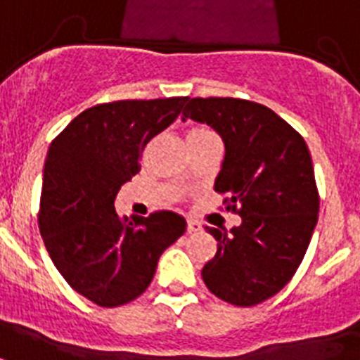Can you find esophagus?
<instances>
[{
  "instance_id": "obj_1",
  "label": "esophagus",
  "mask_w": 360,
  "mask_h": 360,
  "mask_svg": "<svg viewBox=\"0 0 360 360\" xmlns=\"http://www.w3.org/2000/svg\"><path fill=\"white\" fill-rule=\"evenodd\" d=\"M202 227H200L199 221H195V219H188V227H186V231L188 233H197V231H200Z\"/></svg>"
}]
</instances>
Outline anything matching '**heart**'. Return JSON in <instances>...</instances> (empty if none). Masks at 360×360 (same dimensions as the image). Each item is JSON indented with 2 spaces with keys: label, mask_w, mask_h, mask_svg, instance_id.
I'll list each match as a JSON object with an SVG mask.
<instances>
[{
  "label": "heart",
  "mask_w": 360,
  "mask_h": 360,
  "mask_svg": "<svg viewBox=\"0 0 360 360\" xmlns=\"http://www.w3.org/2000/svg\"><path fill=\"white\" fill-rule=\"evenodd\" d=\"M210 136H216L212 133L208 127H202V125H195L191 127L188 133V142H199V141H205V139H210Z\"/></svg>",
  "instance_id": "obj_1"
}]
</instances>
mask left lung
<instances>
[{
    "label": "left lung",
    "instance_id": "8db88e82",
    "mask_svg": "<svg viewBox=\"0 0 360 360\" xmlns=\"http://www.w3.org/2000/svg\"><path fill=\"white\" fill-rule=\"evenodd\" d=\"M184 120L210 125L225 158L214 189L242 218L231 233L206 227L218 252L202 280L218 299L255 306L274 297L304 259L319 214L314 165L304 139L264 105L235 97H193Z\"/></svg>",
    "mask_w": 360,
    "mask_h": 360
}]
</instances>
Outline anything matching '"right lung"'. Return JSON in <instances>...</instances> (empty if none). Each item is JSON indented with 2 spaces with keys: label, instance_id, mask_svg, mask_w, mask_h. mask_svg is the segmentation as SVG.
<instances>
[{
  "label": "right lung",
  "instance_id": "add662e5",
  "mask_svg": "<svg viewBox=\"0 0 360 360\" xmlns=\"http://www.w3.org/2000/svg\"><path fill=\"white\" fill-rule=\"evenodd\" d=\"M188 97L112 101L86 108L50 144L39 231L52 263L75 291L103 308L141 297L186 219L160 210L118 218L114 199L141 171L142 152L178 118Z\"/></svg>",
  "mask_w": 360,
  "mask_h": 360
}]
</instances>
